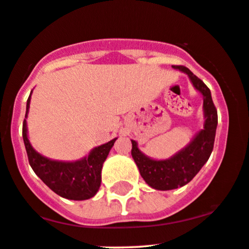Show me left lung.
Instances as JSON below:
<instances>
[{
    "instance_id": "1",
    "label": "left lung",
    "mask_w": 249,
    "mask_h": 249,
    "mask_svg": "<svg viewBox=\"0 0 249 249\" xmlns=\"http://www.w3.org/2000/svg\"><path fill=\"white\" fill-rule=\"evenodd\" d=\"M189 76L194 87L203 95V129L194 137L184 149L169 160H156L147 157L138 149L137 142L131 139V155L137 164L139 173L147 184L157 190H171L189 183L207 163L214 147L217 127V111L207 85L184 66H173Z\"/></svg>"
}]
</instances>
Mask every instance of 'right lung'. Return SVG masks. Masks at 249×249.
Listing matches in <instances>:
<instances>
[{
	"label": "right lung",
	"mask_w": 249,
	"mask_h": 249,
	"mask_svg": "<svg viewBox=\"0 0 249 249\" xmlns=\"http://www.w3.org/2000/svg\"><path fill=\"white\" fill-rule=\"evenodd\" d=\"M32 95V93H31ZM31 95L27 100L26 118ZM22 137L29 164L41 181L55 194L67 200L83 201L93 197L102 183V168L117 138L94 147L87 157L75 162H60L40 155L31 145L27 136V122L23 120Z\"/></svg>",
	"instance_id": "add662e5"
}]
</instances>
